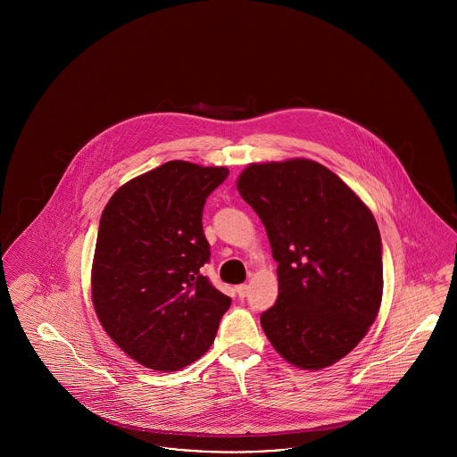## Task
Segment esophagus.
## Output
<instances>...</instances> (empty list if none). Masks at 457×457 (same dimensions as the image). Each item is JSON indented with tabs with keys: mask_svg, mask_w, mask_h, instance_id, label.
<instances>
[{
	"mask_svg": "<svg viewBox=\"0 0 457 457\" xmlns=\"http://www.w3.org/2000/svg\"><path fill=\"white\" fill-rule=\"evenodd\" d=\"M237 293H238L239 298H245L248 295V286L246 284H239V286H237Z\"/></svg>",
	"mask_w": 457,
	"mask_h": 457,
	"instance_id": "1",
	"label": "esophagus"
}]
</instances>
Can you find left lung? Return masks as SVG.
Segmentation results:
<instances>
[{
	"label": "left lung",
	"mask_w": 457,
	"mask_h": 457,
	"mask_svg": "<svg viewBox=\"0 0 457 457\" xmlns=\"http://www.w3.org/2000/svg\"><path fill=\"white\" fill-rule=\"evenodd\" d=\"M238 190L279 262V296L261 315L265 336L300 369L339 361L365 337L382 300V239L369 207L308 159L252 164Z\"/></svg>",
	"instance_id": "left-lung-1"
}]
</instances>
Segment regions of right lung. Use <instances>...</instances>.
Segmentation results:
<instances>
[{"label":"right lung","mask_w":457,"mask_h":457,"mask_svg":"<svg viewBox=\"0 0 457 457\" xmlns=\"http://www.w3.org/2000/svg\"><path fill=\"white\" fill-rule=\"evenodd\" d=\"M226 168L170 161L123 185L103 211L92 265L101 326L147 369L174 371L211 348L231 304L202 274V214Z\"/></svg>","instance_id":"add662e5"}]
</instances>
